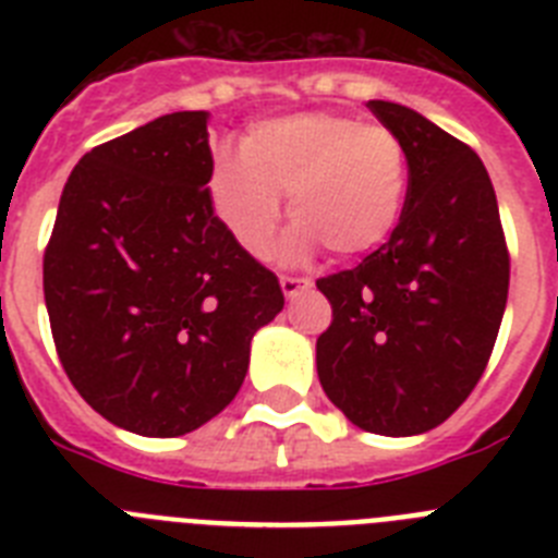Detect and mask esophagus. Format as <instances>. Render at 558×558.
I'll use <instances>...</instances> for the list:
<instances>
[{
	"mask_svg": "<svg viewBox=\"0 0 558 558\" xmlns=\"http://www.w3.org/2000/svg\"><path fill=\"white\" fill-rule=\"evenodd\" d=\"M279 284H282V293L288 295V299H295V295L302 293V290L313 288V282H310V279H299V276H282V279H279Z\"/></svg>",
	"mask_w": 558,
	"mask_h": 558,
	"instance_id": "34e87169",
	"label": "esophagus"
}]
</instances>
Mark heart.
Masks as SVG:
<instances>
[{
	"label": "heart",
	"instance_id": "obj_1",
	"mask_svg": "<svg viewBox=\"0 0 558 558\" xmlns=\"http://www.w3.org/2000/svg\"><path fill=\"white\" fill-rule=\"evenodd\" d=\"M405 192L408 153L397 133L332 111L256 122L240 153H220L206 175L211 209L251 256L268 254L279 195H288L290 259L322 243L338 256L368 254L397 226Z\"/></svg>",
	"mask_w": 558,
	"mask_h": 558
}]
</instances>
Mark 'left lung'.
I'll return each mask as SVG.
<instances>
[{
  "label": "left lung",
  "instance_id": "1",
  "mask_svg": "<svg viewBox=\"0 0 558 558\" xmlns=\"http://www.w3.org/2000/svg\"><path fill=\"white\" fill-rule=\"evenodd\" d=\"M366 106L405 145V206L386 245L315 282L332 304L315 363L324 393L360 430L418 436L461 408L489 363L509 251L477 153L413 108Z\"/></svg>",
  "mask_w": 558,
  "mask_h": 558
}]
</instances>
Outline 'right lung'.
<instances>
[{
	"label": "right lung",
	"mask_w": 558,
	"mask_h": 558,
	"mask_svg": "<svg viewBox=\"0 0 558 558\" xmlns=\"http://www.w3.org/2000/svg\"><path fill=\"white\" fill-rule=\"evenodd\" d=\"M209 113L175 111L88 150L44 251V302L72 386L122 430L172 438L243 386L279 279L206 195Z\"/></svg>",
	"instance_id": "1"
}]
</instances>
